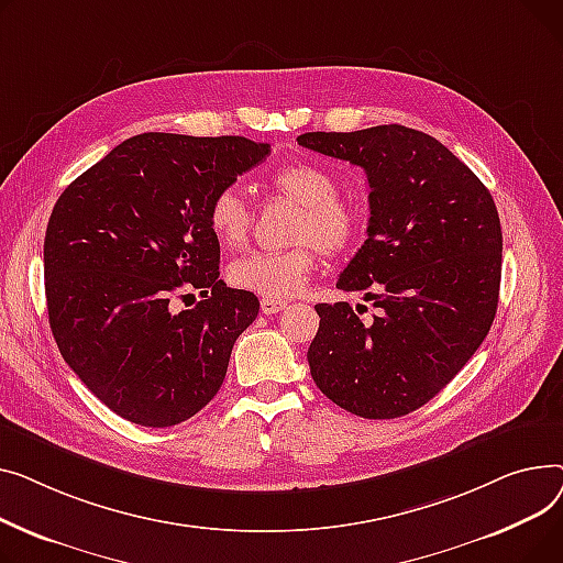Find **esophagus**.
Here are the masks:
<instances>
[{
    "label": "esophagus",
    "instance_id": "1",
    "mask_svg": "<svg viewBox=\"0 0 563 563\" xmlns=\"http://www.w3.org/2000/svg\"><path fill=\"white\" fill-rule=\"evenodd\" d=\"M286 307H288V302L286 300H277V297H263V300H261V313H266V316L279 313Z\"/></svg>",
    "mask_w": 563,
    "mask_h": 563
}]
</instances>
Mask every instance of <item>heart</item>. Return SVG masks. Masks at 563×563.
Masks as SVG:
<instances>
[{
    "label": "heart",
    "mask_w": 563,
    "mask_h": 563,
    "mask_svg": "<svg viewBox=\"0 0 563 563\" xmlns=\"http://www.w3.org/2000/svg\"><path fill=\"white\" fill-rule=\"evenodd\" d=\"M268 184L284 200L300 207L290 234L300 245L282 252H250L231 261L227 277L241 290L279 300L305 286L316 268V247L324 254H341L358 241L363 216L354 202L336 195V179L318 165H284L268 177ZM207 222L222 247H241L250 231V207L243 190L229 186L216 192Z\"/></svg>",
    "instance_id": "1"
}]
</instances>
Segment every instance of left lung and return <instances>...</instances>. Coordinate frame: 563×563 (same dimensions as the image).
<instances>
[{
    "label": "left lung",
    "instance_id": "left-lung-1",
    "mask_svg": "<svg viewBox=\"0 0 563 563\" xmlns=\"http://www.w3.org/2000/svg\"><path fill=\"white\" fill-rule=\"evenodd\" d=\"M297 143L358 165L371 186L368 239L336 288L358 290L377 316L363 322L347 302L316 305L311 377L354 416H407L454 379L493 324L503 275L498 209L466 163L402 124L309 131Z\"/></svg>",
    "mask_w": 563,
    "mask_h": 563
}]
</instances>
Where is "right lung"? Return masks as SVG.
I'll use <instances>...</instances> for the list:
<instances>
[{"label": "right lung", "instance_id": "1", "mask_svg": "<svg viewBox=\"0 0 563 563\" xmlns=\"http://www.w3.org/2000/svg\"><path fill=\"white\" fill-rule=\"evenodd\" d=\"M271 154L243 136L139 134L60 192L45 234L54 341L95 398L129 422L173 427L205 409L258 313L227 288L207 211ZM203 300L175 312L172 297Z\"/></svg>", "mask_w": 563, "mask_h": 563}]
</instances>
